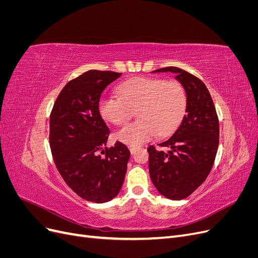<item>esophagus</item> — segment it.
Here are the masks:
<instances>
[{"label": "esophagus", "mask_w": 258, "mask_h": 258, "mask_svg": "<svg viewBox=\"0 0 258 258\" xmlns=\"http://www.w3.org/2000/svg\"><path fill=\"white\" fill-rule=\"evenodd\" d=\"M129 150H130V153H131V154H135V153L139 150V147H138V146H135V145H130V146H129Z\"/></svg>", "instance_id": "esophagus-1"}]
</instances>
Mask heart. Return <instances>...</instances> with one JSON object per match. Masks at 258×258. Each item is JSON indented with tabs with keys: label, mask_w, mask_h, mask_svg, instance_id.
Segmentation results:
<instances>
[{
	"label": "heart",
	"mask_w": 258,
	"mask_h": 258,
	"mask_svg": "<svg viewBox=\"0 0 258 258\" xmlns=\"http://www.w3.org/2000/svg\"><path fill=\"white\" fill-rule=\"evenodd\" d=\"M118 94L102 96L99 112L106 121L121 126L138 110L140 120L123 127L116 135L119 141L130 145L144 143L156 134L168 136L178 126L186 111V91L177 82L137 77L121 84Z\"/></svg>",
	"instance_id": "heart-1"
}]
</instances>
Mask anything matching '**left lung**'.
<instances>
[{
	"mask_svg": "<svg viewBox=\"0 0 258 258\" xmlns=\"http://www.w3.org/2000/svg\"><path fill=\"white\" fill-rule=\"evenodd\" d=\"M153 72H171L187 95L186 113L172 137L158 144L168 152L148 146L152 181L168 199L188 197L206 181L214 165L220 143V121L208 88L184 70L168 67Z\"/></svg>",
	"mask_w": 258,
	"mask_h": 258,
	"instance_id": "obj_1",
	"label": "left lung"
}]
</instances>
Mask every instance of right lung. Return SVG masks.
Wrapping results in <instances>:
<instances>
[{
    "instance_id": "add662e5",
    "label": "right lung",
    "mask_w": 258,
    "mask_h": 258,
    "mask_svg": "<svg viewBox=\"0 0 258 258\" xmlns=\"http://www.w3.org/2000/svg\"><path fill=\"white\" fill-rule=\"evenodd\" d=\"M120 75L98 70L83 73L64 86L50 113L49 145L54 165L70 188L96 204L117 196L130 158L121 142L105 147L110 129L99 112L103 90Z\"/></svg>"
}]
</instances>
